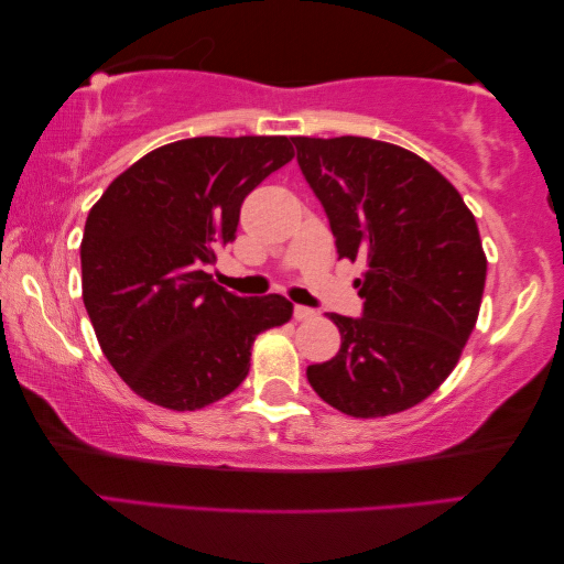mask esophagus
<instances>
[{"label": "esophagus", "mask_w": 564, "mask_h": 564, "mask_svg": "<svg viewBox=\"0 0 564 564\" xmlns=\"http://www.w3.org/2000/svg\"><path fill=\"white\" fill-rule=\"evenodd\" d=\"M312 317H315V310H312V307H302V304L294 307V319H297V322H307Z\"/></svg>", "instance_id": "esophagus-1"}]
</instances>
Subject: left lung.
I'll use <instances>...</instances> for the list:
<instances>
[{"label":"left lung","mask_w":564,"mask_h":564,"mask_svg":"<svg viewBox=\"0 0 564 564\" xmlns=\"http://www.w3.org/2000/svg\"><path fill=\"white\" fill-rule=\"evenodd\" d=\"M327 212L337 254L365 260L362 317L332 312L343 345L307 380L349 417L414 408L447 380L482 304L487 257L475 215L410 150L369 137H292Z\"/></svg>","instance_id":"8db88e82"}]
</instances>
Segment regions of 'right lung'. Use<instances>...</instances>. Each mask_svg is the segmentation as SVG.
I'll list each match as a JSON object with an SVG mask.
<instances>
[{"mask_svg": "<svg viewBox=\"0 0 564 564\" xmlns=\"http://www.w3.org/2000/svg\"><path fill=\"white\" fill-rule=\"evenodd\" d=\"M294 156L290 137H192L156 147L109 184L82 237V300L117 375L160 408L235 392L260 332L292 317L282 294L237 297L212 280L239 207Z\"/></svg>", "mask_w": 564, "mask_h": 564, "instance_id": "right-lung-1", "label": "right lung"}]
</instances>
